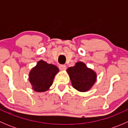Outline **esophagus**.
<instances>
[{
	"label": "esophagus",
	"mask_w": 128,
	"mask_h": 128,
	"mask_svg": "<svg viewBox=\"0 0 128 128\" xmlns=\"http://www.w3.org/2000/svg\"><path fill=\"white\" fill-rule=\"evenodd\" d=\"M59 68L60 70H65L66 69V66L64 65H60L59 66Z\"/></svg>",
	"instance_id": "34e87169"
}]
</instances>
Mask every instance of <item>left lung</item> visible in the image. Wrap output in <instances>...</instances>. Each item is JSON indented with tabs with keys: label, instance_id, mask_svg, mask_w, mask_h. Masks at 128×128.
Returning <instances> with one entry per match:
<instances>
[{
	"label": "left lung",
	"instance_id": "8db88e82",
	"mask_svg": "<svg viewBox=\"0 0 128 128\" xmlns=\"http://www.w3.org/2000/svg\"><path fill=\"white\" fill-rule=\"evenodd\" d=\"M72 87L81 92L88 91L96 80V72L88 68L84 62L78 61L67 69Z\"/></svg>",
	"mask_w": 128,
	"mask_h": 128
}]
</instances>
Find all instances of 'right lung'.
I'll use <instances>...</instances> for the list:
<instances>
[{
	"mask_svg": "<svg viewBox=\"0 0 128 128\" xmlns=\"http://www.w3.org/2000/svg\"><path fill=\"white\" fill-rule=\"evenodd\" d=\"M59 69L55 65L40 60L33 67L28 75L32 89L37 92L48 91L52 84L55 76Z\"/></svg>",
	"mask_w": 128,
	"mask_h": 128,
	"instance_id": "1",
	"label": "right lung"
}]
</instances>
